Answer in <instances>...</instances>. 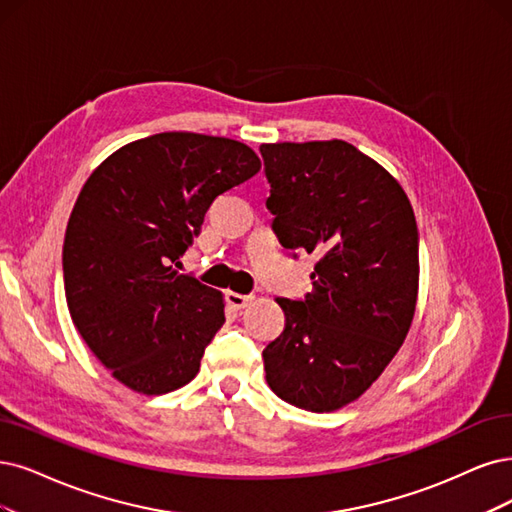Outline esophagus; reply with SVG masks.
<instances>
[{
    "mask_svg": "<svg viewBox=\"0 0 512 512\" xmlns=\"http://www.w3.org/2000/svg\"><path fill=\"white\" fill-rule=\"evenodd\" d=\"M225 299H227V304H230L232 308H236V310H242V308H246L251 304V295H242V293H236V291H227L225 293Z\"/></svg>",
    "mask_w": 512,
    "mask_h": 512,
    "instance_id": "obj_1",
    "label": "esophagus"
}]
</instances>
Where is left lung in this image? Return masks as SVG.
<instances>
[{
    "instance_id": "left-lung-1",
    "label": "left lung",
    "mask_w": 512,
    "mask_h": 512,
    "mask_svg": "<svg viewBox=\"0 0 512 512\" xmlns=\"http://www.w3.org/2000/svg\"><path fill=\"white\" fill-rule=\"evenodd\" d=\"M282 246L318 257L304 301L276 299L285 331L263 350L268 386L329 413L365 394L403 346L418 304V223L401 183L354 145L263 143Z\"/></svg>"
}]
</instances>
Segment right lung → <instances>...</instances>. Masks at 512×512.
<instances>
[{
  "label": "right lung",
  "instance_id": "1",
  "mask_svg": "<svg viewBox=\"0 0 512 512\" xmlns=\"http://www.w3.org/2000/svg\"><path fill=\"white\" fill-rule=\"evenodd\" d=\"M259 168L240 141L160 132L113 151L84 183L65 232V297L75 329L126 388L166 394L200 371L225 301L173 263L213 200Z\"/></svg>",
  "mask_w": 512,
  "mask_h": 512
}]
</instances>
